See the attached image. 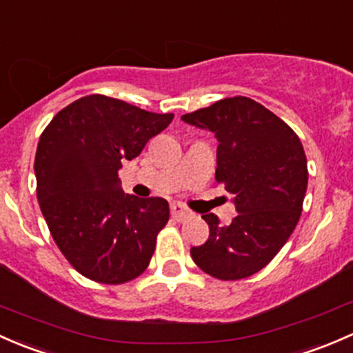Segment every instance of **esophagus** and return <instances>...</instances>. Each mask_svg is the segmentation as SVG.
I'll return each instance as SVG.
<instances>
[{
	"mask_svg": "<svg viewBox=\"0 0 353 353\" xmlns=\"http://www.w3.org/2000/svg\"><path fill=\"white\" fill-rule=\"evenodd\" d=\"M192 216L190 210L183 203H172V217L176 221H185Z\"/></svg>",
	"mask_w": 353,
	"mask_h": 353,
	"instance_id": "1",
	"label": "esophagus"
}]
</instances>
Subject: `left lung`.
Here are the masks:
<instances>
[{
  "label": "left lung",
  "instance_id": "1",
  "mask_svg": "<svg viewBox=\"0 0 353 353\" xmlns=\"http://www.w3.org/2000/svg\"><path fill=\"white\" fill-rule=\"evenodd\" d=\"M181 121L214 132L216 180L234 195L238 216L221 226L203 214L209 239L190 255L205 274L239 281L260 272L292 234L307 188V159L297 134L268 108L232 97L181 115Z\"/></svg>",
  "mask_w": 353,
  "mask_h": 353
}]
</instances>
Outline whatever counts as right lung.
Returning <instances> with one entry per match:
<instances>
[{
    "mask_svg": "<svg viewBox=\"0 0 353 353\" xmlns=\"http://www.w3.org/2000/svg\"><path fill=\"white\" fill-rule=\"evenodd\" d=\"M172 121L173 114L88 95L43 129L34 165L39 205L57 248L90 281L123 284L150 265L168 202L123 194L119 170Z\"/></svg>",
    "mask_w": 353,
    "mask_h": 353,
    "instance_id": "add662e5",
    "label": "right lung"
}]
</instances>
